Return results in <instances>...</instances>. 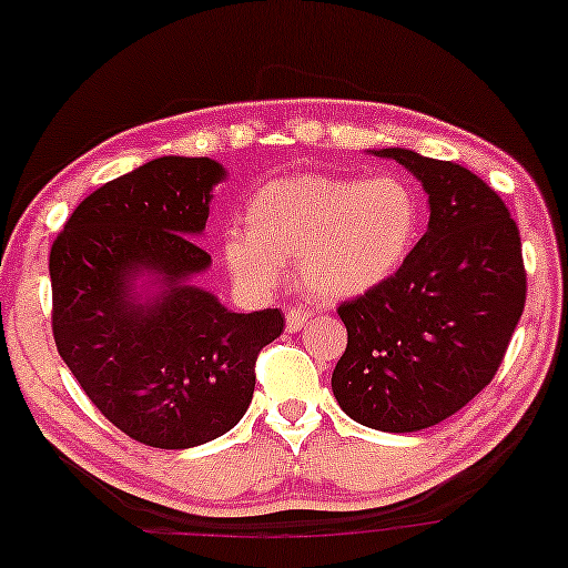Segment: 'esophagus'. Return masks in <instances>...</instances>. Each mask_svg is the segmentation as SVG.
<instances>
[{
  "label": "esophagus",
  "instance_id": "1",
  "mask_svg": "<svg viewBox=\"0 0 568 568\" xmlns=\"http://www.w3.org/2000/svg\"><path fill=\"white\" fill-rule=\"evenodd\" d=\"M306 320H310V312L304 310V306H291L288 312H285V327H288L291 333L302 331L306 325Z\"/></svg>",
  "mask_w": 568,
  "mask_h": 568
}]
</instances>
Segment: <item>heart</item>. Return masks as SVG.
I'll return each instance as SVG.
<instances>
[{
  "instance_id": "1",
  "label": "heart",
  "mask_w": 568,
  "mask_h": 568,
  "mask_svg": "<svg viewBox=\"0 0 568 568\" xmlns=\"http://www.w3.org/2000/svg\"><path fill=\"white\" fill-rule=\"evenodd\" d=\"M248 230L230 227L222 254L245 288L270 291L296 256L298 280L323 302L375 291L405 266L420 237L423 206L396 174H293L262 184L245 206Z\"/></svg>"
}]
</instances>
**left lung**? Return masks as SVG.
<instances>
[{"label": "left lung", "instance_id": "left-lung-1", "mask_svg": "<svg viewBox=\"0 0 568 568\" xmlns=\"http://www.w3.org/2000/svg\"><path fill=\"white\" fill-rule=\"evenodd\" d=\"M375 155L418 176L432 219L392 280L338 306L349 341L333 394L362 426L409 434L455 415L495 378L526 304L521 235L468 169L405 148Z\"/></svg>", "mask_w": 568, "mask_h": 568}]
</instances>
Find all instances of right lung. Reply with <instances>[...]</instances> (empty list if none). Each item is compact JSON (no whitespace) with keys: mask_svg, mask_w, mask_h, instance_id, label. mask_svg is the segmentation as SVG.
Masks as SVG:
<instances>
[{"mask_svg":"<svg viewBox=\"0 0 568 568\" xmlns=\"http://www.w3.org/2000/svg\"><path fill=\"white\" fill-rule=\"evenodd\" d=\"M222 180V163L163 155L87 195L50 251L54 346L92 405L148 447L227 434L285 325L280 310L230 312L190 283L211 264L193 237ZM145 271L160 285L148 300L133 285Z\"/></svg>","mask_w":568,"mask_h":568,"instance_id":"add662e5","label":"right lung"}]
</instances>
